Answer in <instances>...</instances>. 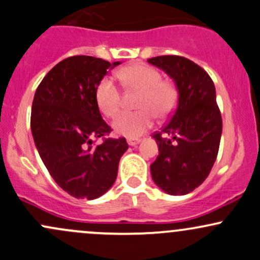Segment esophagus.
<instances>
[{
	"instance_id": "obj_1",
	"label": "esophagus",
	"mask_w": 260,
	"mask_h": 260,
	"mask_svg": "<svg viewBox=\"0 0 260 260\" xmlns=\"http://www.w3.org/2000/svg\"><path fill=\"white\" fill-rule=\"evenodd\" d=\"M139 142H141V139H139V138H128L127 139V143L129 144V146H132V147L137 146Z\"/></svg>"
}]
</instances>
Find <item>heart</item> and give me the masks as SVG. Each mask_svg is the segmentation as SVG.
Here are the masks:
<instances>
[{
    "label": "heart",
    "mask_w": 260,
    "mask_h": 260,
    "mask_svg": "<svg viewBox=\"0 0 260 260\" xmlns=\"http://www.w3.org/2000/svg\"><path fill=\"white\" fill-rule=\"evenodd\" d=\"M122 86L128 91H137L139 95L136 107L139 111L123 113L113 123L117 135L127 138H137L152 127L154 114L166 118L174 111L177 105L176 86L162 80L155 68L143 63H133L122 67L117 72ZM95 102L105 116L114 118L121 112V91L113 80L102 78L95 87Z\"/></svg>",
    "instance_id": "b5f03b06"
}]
</instances>
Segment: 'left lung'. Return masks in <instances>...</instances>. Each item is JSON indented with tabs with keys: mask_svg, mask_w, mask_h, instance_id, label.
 I'll return each mask as SVG.
<instances>
[{
	"mask_svg": "<svg viewBox=\"0 0 260 260\" xmlns=\"http://www.w3.org/2000/svg\"><path fill=\"white\" fill-rule=\"evenodd\" d=\"M148 63L165 71L178 91L176 111L153 135L159 154L151 165L152 178L167 194H188L208 177L219 149L222 116L214 83L184 57L158 56Z\"/></svg>",
	"mask_w": 260,
	"mask_h": 260,
	"instance_id": "1",
	"label": "left lung"
}]
</instances>
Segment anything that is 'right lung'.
I'll use <instances>...</instances> for the list:
<instances>
[{"instance_id": "add662e5", "label": "right lung", "mask_w": 260, "mask_h": 260, "mask_svg": "<svg viewBox=\"0 0 260 260\" xmlns=\"http://www.w3.org/2000/svg\"><path fill=\"white\" fill-rule=\"evenodd\" d=\"M121 62L73 56L57 63L35 93L31 131L43 165L54 182L78 199L103 196L113 185L125 138H93L111 132L95 102V87Z\"/></svg>"}]
</instances>
